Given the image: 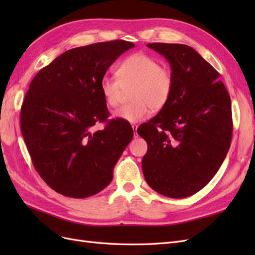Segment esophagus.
Listing matches in <instances>:
<instances>
[{
    "label": "esophagus",
    "mask_w": 255,
    "mask_h": 255,
    "mask_svg": "<svg viewBox=\"0 0 255 255\" xmlns=\"http://www.w3.org/2000/svg\"><path fill=\"white\" fill-rule=\"evenodd\" d=\"M132 128H133V129H134V137H135V138H137V137H138V134H137V132H136L137 126H136V125H133V126H132Z\"/></svg>",
    "instance_id": "obj_1"
}]
</instances>
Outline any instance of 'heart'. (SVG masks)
<instances>
[{
  "instance_id": "b5f03b06",
  "label": "heart",
  "mask_w": 255,
  "mask_h": 255,
  "mask_svg": "<svg viewBox=\"0 0 255 255\" xmlns=\"http://www.w3.org/2000/svg\"><path fill=\"white\" fill-rule=\"evenodd\" d=\"M117 79L104 78L100 89L107 106L117 107L123 91L133 88L129 94L132 103L120 107L114 117L129 123L144 120L152 111H159L171 98L174 78L171 69L144 53L127 57L118 66Z\"/></svg>"
}]
</instances>
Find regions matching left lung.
<instances>
[{"label":"left lung","mask_w":255,"mask_h":255,"mask_svg":"<svg viewBox=\"0 0 255 255\" xmlns=\"http://www.w3.org/2000/svg\"><path fill=\"white\" fill-rule=\"evenodd\" d=\"M170 64L169 102L137 128L148 143L142 172L149 186L169 198L196 194L217 173L232 139L230 95L220 74L186 44L148 43Z\"/></svg>","instance_id":"obj_1"}]
</instances>
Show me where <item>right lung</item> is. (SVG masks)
I'll list each match as a JSON object with an SVG mask.
<instances>
[{
	"label": "right lung",
	"instance_id": "1",
	"mask_svg": "<svg viewBox=\"0 0 255 255\" xmlns=\"http://www.w3.org/2000/svg\"><path fill=\"white\" fill-rule=\"evenodd\" d=\"M133 42L113 40L68 50L36 74L20 123L33 165L58 194L87 198L109 186L114 167L133 138L110 113L100 89L104 75ZM106 122L103 130L92 127Z\"/></svg>",
	"mask_w": 255,
	"mask_h": 255
}]
</instances>
